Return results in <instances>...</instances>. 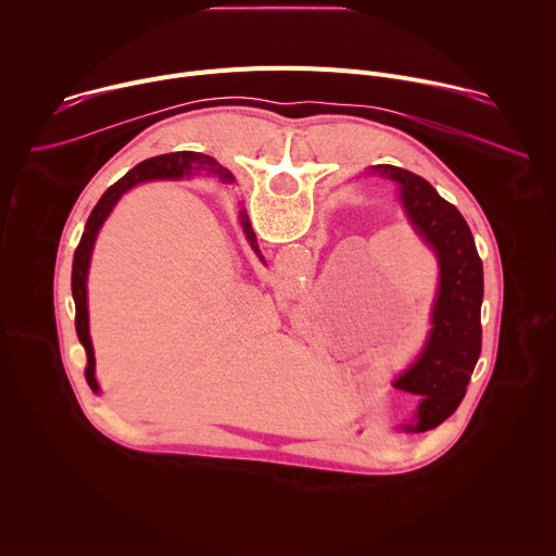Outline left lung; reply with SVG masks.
Returning a JSON list of instances; mask_svg holds the SVG:
<instances>
[{
    "mask_svg": "<svg viewBox=\"0 0 556 556\" xmlns=\"http://www.w3.org/2000/svg\"><path fill=\"white\" fill-rule=\"evenodd\" d=\"M371 174L399 185L401 204L412 226L433 249L440 266V286L425 350L393 382L399 389L422 395L416 425L405 429L429 431L459 407L480 358L484 268L466 219L425 178L393 165H376Z\"/></svg>",
    "mask_w": 556,
    "mask_h": 556,
    "instance_id": "obj_1",
    "label": "left lung"
}]
</instances>
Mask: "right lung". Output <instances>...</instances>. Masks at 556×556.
Returning <instances> with one entry per match:
<instances>
[{
  "label": "right lung",
  "instance_id": "right-lung-1",
  "mask_svg": "<svg viewBox=\"0 0 556 556\" xmlns=\"http://www.w3.org/2000/svg\"><path fill=\"white\" fill-rule=\"evenodd\" d=\"M193 167L195 169H208L213 174H219L228 182H232V176L222 165H217V161H213L211 155L195 153V151H176V153L155 155V157H149V161L138 163L114 187H110L103 193V198L99 200V204L92 208L90 217H88L86 230L81 235V242H78V247L74 251V262H72V299H74V305H76V319H74L76 321V334H78V341H81V345L86 348V354H88L86 380H88V384H90V389L94 393L99 391V382H97V376H94L97 361H94V348H92V339H90L88 270H90V260H92V249H94V242H97V235H99L103 222L108 219V215L112 213L114 204L121 200V195L127 189L136 187L138 182H147V180H176V178L187 176ZM240 217H242L244 232H247L249 242H251V249L262 260V253L257 249V237L253 232V226H251V219H249L247 211H240Z\"/></svg>",
  "mask_w": 556,
  "mask_h": 556
}]
</instances>
